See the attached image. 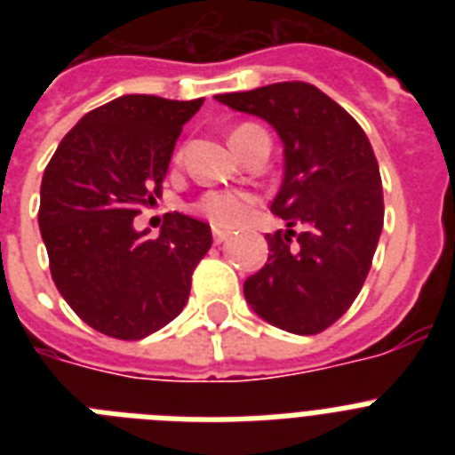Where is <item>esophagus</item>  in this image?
Here are the masks:
<instances>
[{"instance_id": "1", "label": "esophagus", "mask_w": 455, "mask_h": 455, "mask_svg": "<svg viewBox=\"0 0 455 455\" xmlns=\"http://www.w3.org/2000/svg\"><path fill=\"white\" fill-rule=\"evenodd\" d=\"M228 232H223V230H214V243H223V241H228Z\"/></svg>"}]
</instances>
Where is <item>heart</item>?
I'll list each match as a JSON object with an SVG mask.
<instances>
[{"label": "heart", "instance_id": "obj_1", "mask_svg": "<svg viewBox=\"0 0 455 455\" xmlns=\"http://www.w3.org/2000/svg\"><path fill=\"white\" fill-rule=\"evenodd\" d=\"M252 134H264L255 124H239L232 132V143L239 148L243 139ZM267 136V134H264ZM257 204V196L251 191H228V188H214L204 191L196 203L191 204L193 214L203 216L204 220L219 228V230H235L239 225L246 223L252 214V207Z\"/></svg>", "mask_w": 455, "mask_h": 455}]
</instances>
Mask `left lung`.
I'll list each match as a JSON object with an SVG mask.
<instances>
[{
  "label": "left lung",
  "mask_w": 455,
  "mask_h": 455,
  "mask_svg": "<svg viewBox=\"0 0 455 455\" xmlns=\"http://www.w3.org/2000/svg\"><path fill=\"white\" fill-rule=\"evenodd\" d=\"M216 100L271 123L284 143V180L271 212L289 230L267 235L268 259L243 283L246 300L293 335L323 332L357 299L383 230L371 143L347 108L307 82Z\"/></svg>",
  "instance_id": "1"
}]
</instances>
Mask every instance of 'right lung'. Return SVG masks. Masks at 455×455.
<instances>
[{"label": "right lung", "instance_id": "obj_1", "mask_svg": "<svg viewBox=\"0 0 455 455\" xmlns=\"http://www.w3.org/2000/svg\"><path fill=\"white\" fill-rule=\"evenodd\" d=\"M204 100L123 95L92 108L59 143L40 184L38 225L56 289L92 331L143 339L187 305L212 230L164 216L162 235L134 216L162 198L175 140Z\"/></svg>", "mask_w": 455, "mask_h": 455}]
</instances>
